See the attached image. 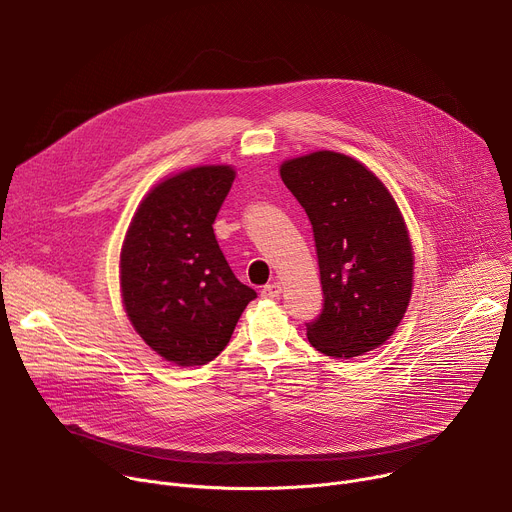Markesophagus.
Wrapping results in <instances>:
<instances>
[{
	"label": "esophagus",
	"instance_id": "esophagus-1",
	"mask_svg": "<svg viewBox=\"0 0 512 512\" xmlns=\"http://www.w3.org/2000/svg\"><path fill=\"white\" fill-rule=\"evenodd\" d=\"M279 294H281V285L277 281L267 283L261 289V298H265V300H275V298H279Z\"/></svg>",
	"mask_w": 512,
	"mask_h": 512
}]
</instances>
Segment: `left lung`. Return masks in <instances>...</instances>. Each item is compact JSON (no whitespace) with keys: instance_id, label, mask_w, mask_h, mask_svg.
Masks as SVG:
<instances>
[{"instance_id":"left-lung-1","label":"left lung","mask_w":512,"mask_h":512,"mask_svg":"<svg viewBox=\"0 0 512 512\" xmlns=\"http://www.w3.org/2000/svg\"><path fill=\"white\" fill-rule=\"evenodd\" d=\"M279 174L314 229L324 306L306 324L310 344L334 358L379 348L413 289V247L395 198L367 166L328 150L285 160Z\"/></svg>"}]
</instances>
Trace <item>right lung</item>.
Segmentation results:
<instances>
[{
    "label": "right lung",
    "mask_w": 512,
    "mask_h": 512,
    "mask_svg": "<svg viewBox=\"0 0 512 512\" xmlns=\"http://www.w3.org/2000/svg\"><path fill=\"white\" fill-rule=\"evenodd\" d=\"M231 166H196L164 178L139 202L119 261L123 308L135 332L178 367L225 350L255 289L231 271L212 225Z\"/></svg>",
    "instance_id": "1"
}]
</instances>
